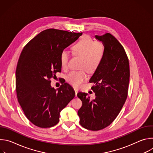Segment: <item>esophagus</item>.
<instances>
[{
	"label": "esophagus",
	"mask_w": 153,
	"mask_h": 153,
	"mask_svg": "<svg viewBox=\"0 0 153 153\" xmlns=\"http://www.w3.org/2000/svg\"><path fill=\"white\" fill-rule=\"evenodd\" d=\"M74 91H75V94H76V97L77 96V94L78 93V90H76V89H74Z\"/></svg>",
	"instance_id": "esophagus-1"
}]
</instances>
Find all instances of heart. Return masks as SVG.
Instances as JSON below:
<instances>
[{
  "instance_id": "b5f03b06",
  "label": "heart",
  "mask_w": 153,
  "mask_h": 153,
  "mask_svg": "<svg viewBox=\"0 0 153 153\" xmlns=\"http://www.w3.org/2000/svg\"><path fill=\"white\" fill-rule=\"evenodd\" d=\"M74 56L81 57L79 71H71L66 77L67 82L74 88H79L87 79L86 71L88 73H94L100 67L103 59L105 48L101 41H94L88 36H83L71 47ZM70 54L63 50L59 56L61 68L66 70L68 68Z\"/></svg>"
}]
</instances>
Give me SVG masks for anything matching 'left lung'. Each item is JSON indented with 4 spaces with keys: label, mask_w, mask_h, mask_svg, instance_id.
Returning <instances> with one entry per match:
<instances>
[{
    "label": "left lung",
    "mask_w": 153,
    "mask_h": 153,
    "mask_svg": "<svg viewBox=\"0 0 153 153\" xmlns=\"http://www.w3.org/2000/svg\"><path fill=\"white\" fill-rule=\"evenodd\" d=\"M95 37L105 48L100 67L90 80L95 84L91 89L96 99L91 101L85 93L77 95L82 102L79 123L91 131L107 127L117 117L128 96L130 74L128 56L117 39L109 33Z\"/></svg>",
    "instance_id": "obj_1"
}]
</instances>
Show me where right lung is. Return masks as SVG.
I'll return each mask as SVG.
<instances>
[{
    "label": "right lung",
    "mask_w": 153,
    "mask_h": 153,
    "mask_svg": "<svg viewBox=\"0 0 153 153\" xmlns=\"http://www.w3.org/2000/svg\"><path fill=\"white\" fill-rule=\"evenodd\" d=\"M82 34L47 29L32 39L21 52L16 71L17 100L27 119L38 127L57 124L60 111L75 96L67 83L57 91L52 88L51 79L61 71L60 53Z\"/></svg>",
    "instance_id": "obj_1"
}]
</instances>
